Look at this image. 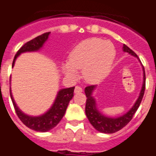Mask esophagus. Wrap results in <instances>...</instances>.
Wrapping results in <instances>:
<instances>
[{
    "mask_svg": "<svg viewBox=\"0 0 156 156\" xmlns=\"http://www.w3.org/2000/svg\"><path fill=\"white\" fill-rule=\"evenodd\" d=\"M82 89L81 86H75V88H74V93H82Z\"/></svg>",
    "mask_w": 156,
    "mask_h": 156,
    "instance_id": "34e87169",
    "label": "esophagus"
}]
</instances>
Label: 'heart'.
<instances>
[{
	"mask_svg": "<svg viewBox=\"0 0 156 156\" xmlns=\"http://www.w3.org/2000/svg\"><path fill=\"white\" fill-rule=\"evenodd\" d=\"M115 55V48L110 41L96 37L86 39L71 50L68 62L62 64V69L70 78H76L77 70H82L84 78L95 83L108 76Z\"/></svg>",
	"mask_w": 156,
	"mask_h": 156,
	"instance_id": "obj_1",
	"label": "heart"
}]
</instances>
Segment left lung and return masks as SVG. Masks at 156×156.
<instances>
[{"instance_id":"obj_1","label":"left lung","mask_w":156,"mask_h":156,"mask_svg":"<svg viewBox=\"0 0 156 156\" xmlns=\"http://www.w3.org/2000/svg\"><path fill=\"white\" fill-rule=\"evenodd\" d=\"M123 51L126 52H128L129 54L133 55L138 59V56L133 50L129 48L126 44H123ZM143 74H144V82L142 85L141 90H140L139 97L136 100L134 105L132 107L130 110L127 113L123 115L122 116L118 118H110L104 115L103 114L99 112L97 108V104H96V100L94 97L92 96L93 92L97 86H89L85 89V93L87 97L86 99V114L89 119V122L91 123L92 126L94 127L99 132L104 133H114L120 130L121 129L128 124L133 119V116L136 112L139 106H140V102L143 99L144 94V89H145V71L143 67Z\"/></svg>"}]
</instances>
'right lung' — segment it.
<instances>
[{"label":"right lung","instance_id":"obj_1","mask_svg":"<svg viewBox=\"0 0 156 156\" xmlns=\"http://www.w3.org/2000/svg\"><path fill=\"white\" fill-rule=\"evenodd\" d=\"M49 34L50 32L43 34L40 36H37V37L32 39L22 46L15 55L12 62V67H14L16 59L21 53L27 52H36L41 48L44 43L48 40ZM74 87L60 89L58 92L55 101L49 110L39 116H30L22 112L15 102L12 94V91H11V88L10 96L16 114H17L19 119L21 120L24 125L35 131L47 132V131L53 129L63 117L69 102L74 97Z\"/></svg>","mask_w":156,"mask_h":156}]
</instances>
